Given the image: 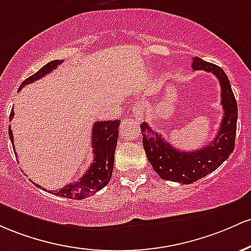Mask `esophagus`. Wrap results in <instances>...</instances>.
<instances>
[{"mask_svg":"<svg viewBox=\"0 0 251 251\" xmlns=\"http://www.w3.org/2000/svg\"><path fill=\"white\" fill-rule=\"evenodd\" d=\"M133 114H134V116H135V118H136V120H142V117H143V108H142V105H141V104H135L134 105V108H133Z\"/></svg>","mask_w":251,"mask_h":251,"instance_id":"esophagus-1","label":"esophagus"}]
</instances>
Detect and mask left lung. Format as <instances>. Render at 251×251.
Returning a JSON list of instances; mask_svg holds the SVG:
<instances>
[{"instance_id":"left-lung-1","label":"left lung","mask_w":251,"mask_h":251,"mask_svg":"<svg viewBox=\"0 0 251 251\" xmlns=\"http://www.w3.org/2000/svg\"><path fill=\"white\" fill-rule=\"evenodd\" d=\"M193 70H204L218 78L222 89V106L224 115L215 140L206 147L194 151H181L174 148L159 133H155L148 123L141 125L143 148L153 170L163 180L192 184L216 171L235 149L238 109L231 85L223 69L196 57Z\"/></svg>"}]
</instances>
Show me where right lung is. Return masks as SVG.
Returning <instances> with one entry per match:
<instances>
[{"mask_svg":"<svg viewBox=\"0 0 251 251\" xmlns=\"http://www.w3.org/2000/svg\"><path fill=\"white\" fill-rule=\"evenodd\" d=\"M63 63V60H52L49 64L41 67L38 72L30 75L26 80L22 81L19 90H21L27 84L33 83V81L40 79L52 72L53 70L57 69L58 65ZM14 117V110L10 111L9 121H12ZM121 121H102V122H95L94 128L91 131V147L94 149V161L90 165L89 170L85 172L83 176L79 180L75 182L65 185L60 190L50 191V193L55 194V196L64 197V198L70 199H84L92 196L98 191L102 190L109 184L111 178L112 171H114V161H115V151L117 146V137H118V128H120ZM9 137L14 145L13 133L9 125ZM16 155V151H14ZM18 156V155H16ZM44 191H47L46 188L39 186Z\"/></svg>","mask_w":251,"mask_h":251,"instance_id":"add662e5","label":"right lung"}]
</instances>
